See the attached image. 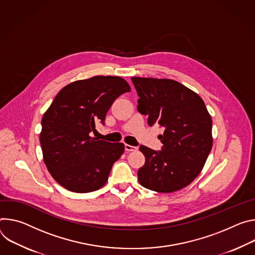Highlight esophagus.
I'll return each instance as SVG.
<instances>
[{
	"label": "esophagus",
	"instance_id": "1",
	"mask_svg": "<svg viewBox=\"0 0 255 255\" xmlns=\"http://www.w3.org/2000/svg\"><path fill=\"white\" fill-rule=\"evenodd\" d=\"M125 149H126V151H128V152H133V151H136V147H133V146H130V145H128V144H126L125 145Z\"/></svg>",
	"mask_w": 255,
	"mask_h": 255
}]
</instances>
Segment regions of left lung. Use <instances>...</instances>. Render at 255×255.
<instances>
[{
  "instance_id": "8db88e82",
  "label": "left lung",
  "mask_w": 255,
  "mask_h": 255,
  "mask_svg": "<svg viewBox=\"0 0 255 255\" xmlns=\"http://www.w3.org/2000/svg\"><path fill=\"white\" fill-rule=\"evenodd\" d=\"M137 110L148 125H159L162 151L140 146L146 158L137 171L140 185L157 192H173L201 173L213 147L212 118L204 100L171 79L132 77Z\"/></svg>"
}]
</instances>
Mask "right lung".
Masks as SVG:
<instances>
[{"label": "right lung", "instance_id": "right-lung-1", "mask_svg": "<svg viewBox=\"0 0 255 255\" xmlns=\"http://www.w3.org/2000/svg\"><path fill=\"white\" fill-rule=\"evenodd\" d=\"M118 76H95L65 86L41 120L43 161L53 179L66 189L85 193L101 188L112 165L125 152L123 143L91 136L95 124H104L115 100L129 92Z\"/></svg>", "mask_w": 255, "mask_h": 255}]
</instances>
